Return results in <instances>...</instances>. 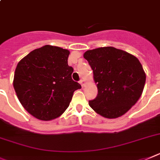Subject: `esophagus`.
Here are the masks:
<instances>
[{
	"label": "esophagus",
	"mask_w": 160,
	"mask_h": 160,
	"mask_svg": "<svg viewBox=\"0 0 160 160\" xmlns=\"http://www.w3.org/2000/svg\"><path fill=\"white\" fill-rule=\"evenodd\" d=\"M79 83L81 84V86L83 88V87H84V85H85V81H84L83 79H81V80L79 81Z\"/></svg>",
	"instance_id": "obj_1"
}]
</instances>
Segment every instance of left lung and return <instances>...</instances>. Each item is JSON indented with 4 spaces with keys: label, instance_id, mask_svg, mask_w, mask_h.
<instances>
[{
    "label": "left lung",
    "instance_id": "8db88e82",
    "mask_svg": "<svg viewBox=\"0 0 160 160\" xmlns=\"http://www.w3.org/2000/svg\"><path fill=\"white\" fill-rule=\"evenodd\" d=\"M83 56L93 70L98 89L90 106L105 118L123 115L143 92L146 73L142 64L134 55L112 47L86 51Z\"/></svg>",
    "mask_w": 160,
    "mask_h": 160
}]
</instances>
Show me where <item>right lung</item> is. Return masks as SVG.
<instances>
[{
    "mask_svg": "<svg viewBox=\"0 0 160 160\" xmlns=\"http://www.w3.org/2000/svg\"><path fill=\"white\" fill-rule=\"evenodd\" d=\"M69 51L50 45L31 51L17 64L14 85L26 110L41 120H51L65 111L81 85L72 79Z\"/></svg>",
    "mask_w": 160,
    "mask_h": 160,
    "instance_id": "add662e5",
    "label": "right lung"
}]
</instances>
